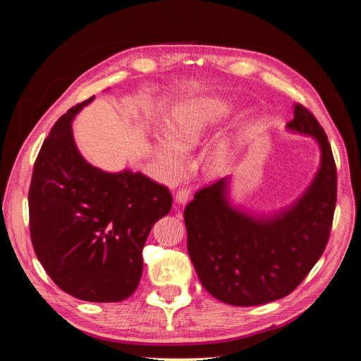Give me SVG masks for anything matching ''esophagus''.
I'll list each match as a JSON object with an SVG mask.
<instances>
[{
    "label": "esophagus",
    "instance_id": "obj_1",
    "mask_svg": "<svg viewBox=\"0 0 361 361\" xmlns=\"http://www.w3.org/2000/svg\"><path fill=\"white\" fill-rule=\"evenodd\" d=\"M188 199H190V191L188 190H179L178 192H176V197H174V200H176V203L178 204H185L188 202Z\"/></svg>",
    "mask_w": 361,
    "mask_h": 361
}]
</instances>
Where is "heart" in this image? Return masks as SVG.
Instances as JSON below:
<instances>
[{
    "label": "heart",
    "instance_id": "obj_1",
    "mask_svg": "<svg viewBox=\"0 0 361 361\" xmlns=\"http://www.w3.org/2000/svg\"><path fill=\"white\" fill-rule=\"evenodd\" d=\"M228 110L216 97H199L173 113L167 125V135L161 134L155 138L154 158L161 171L169 179L180 178L187 169V152L197 146L202 138L212 128L220 125ZM231 157L227 147L215 152L214 162L224 166Z\"/></svg>",
    "mask_w": 361,
    "mask_h": 361
}]
</instances>
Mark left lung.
<instances>
[{
    "instance_id": "1",
    "label": "left lung",
    "mask_w": 361,
    "mask_h": 361,
    "mask_svg": "<svg viewBox=\"0 0 361 361\" xmlns=\"http://www.w3.org/2000/svg\"><path fill=\"white\" fill-rule=\"evenodd\" d=\"M292 133L321 149L312 183L289 207L256 215L231 203V178L195 192L183 212L188 255L203 288L231 305H259L289 295L309 274L329 243L337 173L331 146L314 116L293 104Z\"/></svg>"
}]
</instances>
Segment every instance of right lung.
Returning a JSON list of instances; mask_svg holds the SVG:
<instances>
[{
  "label": "right lung",
  "instance_id": "right-lung-1",
  "mask_svg": "<svg viewBox=\"0 0 361 361\" xmlns=\"http://www.w3.org/2000/svg\"><path fill=\"white\" fill-rule=\"evenodd\" d=\"M92 96L52 126L28 191L35 253L56 285L90 302L123 301L143 272L150 228L171 209V194L143 173H108L75 145L72 120Z\"/></svg>",
  "mask_w": 361,
  "mask_h": 361
}]
</instances>
